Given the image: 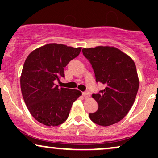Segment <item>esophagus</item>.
I'll return each mask as SVG.
<instances>
[{
    "label": "esophagus",
    "instance_id": "esophagus-1",
    "mask_svg": "<svg viewBox=\"0 0 158 158\" xmlns=\"http://www.w3.org/2000/svg\"><path fill=\"white\" fill-rule=\"evenodd\" d=\"M82 95L84 96L85 97H89L90 96V93L89 91H88V90H86V91L83 92Z\"/></svg>",
    "mask_w": 158,
    "mask_h": 158
}]
</instances>
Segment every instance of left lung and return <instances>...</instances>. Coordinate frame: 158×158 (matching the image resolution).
<instances>
[{"instance_id": "1", "label": "left lung", "mask_w": 158, "mask_h": 158, "mask_svg": "<svg viewBox=\"0 0 158 158\" xmlns=\"http://www.w3.org/2000/svg\"><path fill=\"white\" fill-rule=\"evenodd\" d=\"M83 55L90 63L96 81L106 88L92 97L98 110L90 113L96 124L109 126L124 118L135 102L139 79L134 61L119 49L99 46L82 49Z\"/></svg>"}]
</instances>
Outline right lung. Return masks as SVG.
Instances as JSON below:
<instances>
[{"instance_id":"right-lung-1","label":"right lung","mask_w":158,"mask_h":158,"mask_svg":"<svg viewBox=\"0 0 158 158\" xmlns=\"http://www.w3.org/2000/svg\"><path fill=\"white\" fill-rule=\"evenodd\" d=\"M81 49L48 44L27 56L21 76V93L29 111L40 123L57 126L64 123L73 102L81 95L79 90L55 84L64 77V68Z\"/></svg>"}]
</instances>
